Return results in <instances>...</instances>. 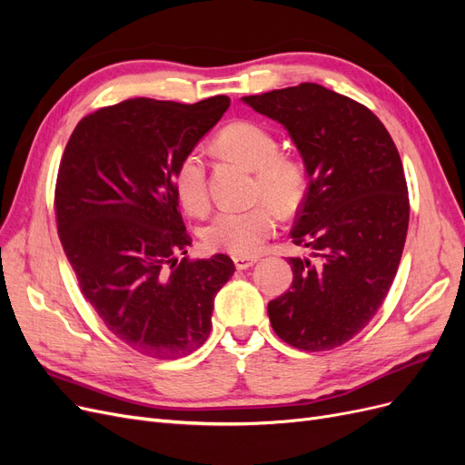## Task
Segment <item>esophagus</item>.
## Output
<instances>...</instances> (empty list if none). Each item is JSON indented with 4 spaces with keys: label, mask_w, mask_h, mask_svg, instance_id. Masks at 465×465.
<instances>
[{
    "label": "esophagus",
    "mask_w": 465,
    "mask_h": 465,
    "mask_svg": "<svg viewBox=\"0 0 465 465\" xmlns=\"http://www.w3.org/2000/svg\"><path fill=\"white\" fill-rule=\"evenodd\" d=\"M256 262H258V258H254V256H236L234 258L236 270H248V267H252Z\"/></svg>",
    "instance_id": "34e87169"
}]
</instances>
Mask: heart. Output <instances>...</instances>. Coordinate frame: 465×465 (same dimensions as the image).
<instances>
[{
	"mask_svg": "<svg viewBox=\"0 0 465 465\" xmlns=\"http://www.w3.org/2000/svg\"><path fill=\"white\" fill-rule=\"evenodd\" d=\"M217 147L256 171L254 198L246 209H223L202 232L209 250L229 252L234 256H254L277 229L275 207L292 213L304 198L306 173L299 161L279 154L277 139L252 122H236L217 135ZM174 190L188 213L200 215L207 209V173L198 151H188L174 173Z\"/></svg>",
	"mask_w": 465,
	"mask_h": 465,
	"instance_id": "b5f03b06",
	"label": "heart"
}]
</instances>
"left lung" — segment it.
<instances>
[{"label":"left lung","mask_w":465,"mask_h":465,"mask_svg":"<svg viewBox=\"0 0 465 465\" xmlns=\"http://www.w3.org/2000/svg\"><path fill=\"white\" fill-rule=\"evenodd\" d=\"M242 101L283 125L308 176L291 238L314 260L289 258L272 328L302 351L335 349L374 318L398 273L410 224L400 153L367 106L316 83Z\"/></svg>","instance_id":"1"}]
</instances>
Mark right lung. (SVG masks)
Wrapping results in <instances>:
<instances>
[{"label": "right lung", "mask_w": 465, "mask_h": 465, "mask_svg": "<svg viewBox=\"0 0 465 465\" xmlns=\"http://www.w3.org/2000/svg\"><path fill=\"white\" fill-rule=\"evenodd\" d=\"M217 94L195 104L128 98L83 118L55 182V221L85 301L120 341L180 359L211 331L229 256L190 260L174 173L227 112ZM182 253L184 259H178Z\"/></svg>", "instance_id": "add662e5"}]
</instances>
